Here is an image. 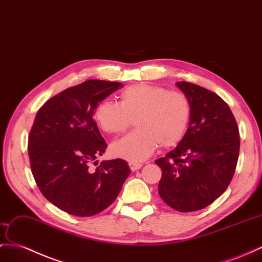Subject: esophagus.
<instances>
[{
	"mask_svg": "<svg viewBox=\"0 0 262 262\" xmlns=\"http://www.w3.org/2000/svg\"><path fill=\"white\" fill-rule=\"evenodd\" d=\"M129 165V168H130V170L132 171H135V170H138V169H140V168H142V164H139V163H129L128 164Z\"/></svg>",
	"mask_w": 262,
	"mask_h": 262,
	"instance_id": "34e87169",
	"label": "esophagus"
}]
</instances>
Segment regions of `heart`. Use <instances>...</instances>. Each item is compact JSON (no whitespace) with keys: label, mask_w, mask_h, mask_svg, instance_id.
I'll list each match as a JSON object with an SVG mask.
<instances>
[{"label":"heart","mask_w":262,"mask_h":262,"mask_svg":"<svg viewBox=\"0 0 262 262\" xmlns=\"http://www.w3.org/2000/svg\"><path fill=\"white\" fill-rule=\"evenodd\" d=\"M119 104L111 100L99 103L95 119L107 134L127 130L135 120L136 132L114 142L115 157L138 163L160 148L177 146L188 132L192 107L184 93L170 92L158 85L137 84L120 93Z\"/></svg>","instance_id":"obj_1"}]
</instances>
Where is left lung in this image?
<instances>
[{
    "label": "left lung",
    "instance_id": "1",
    "mask_svg": "<svg viewBox=\"0 0 262 262\" xmlns=\"http://www.w3.org/2000/svg\"><path fill=\"white\" fill-rule=\"evenodd\" d=\"M176 85L190 99L192 115L182 142L155 162L163 170L158 193L172 209L189 212L209 206L228 188L240 137L232 112L217 94L188 82Z\"/></svg>",
    "mask_w": 262,
    "mask_h": 262
}]
</instances>
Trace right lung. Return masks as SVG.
<instances>
[{
    "label": "right lung",
    "instance_id": "1",
    "mask_svg": "<svg viewBox=\"0 0 262 262\" xmlns=\"http://www.w3.org/2000/svg\"><path fill=\"white\" fill-rule=\"evenodd\" d=\"M122 83L90 79L49 99L38 110L29 136L32 173L43 196L59 209L90 217L112 205L130 169L124 159L96 158L107 144L93 116Z\"/></svg>",
    "mask_w": 262,
    "mask_h": 262
}]
</instances>
